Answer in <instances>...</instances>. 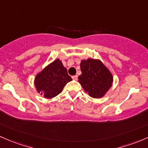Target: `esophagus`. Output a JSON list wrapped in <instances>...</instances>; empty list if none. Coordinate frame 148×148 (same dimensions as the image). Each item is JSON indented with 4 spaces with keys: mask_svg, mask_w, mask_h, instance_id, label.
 <instances>
[{
    "mask_svg": "<svg viewBox=\"0 0 148 148\" xmlns=\"http://www.w3.org/2000/svg\"><path fill=\"white\" fill-rule=\"evenodd\" d=\"M72 78H73V80H77V75H74V76H73Z\"/></svg>",
    "mask_w": 148,
    "mask_h": 148,
    "instance_id": "esophagus-1",
    "label": "esophagus"
}]
</instances>
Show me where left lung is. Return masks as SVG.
Instances as JSON below:
<instances>
[{"label":"left lung","mask_w":148,"mask_h":148,"mask_svg":"<svg viewBox=\"0 0 148 148\" xmlns=\"http://www.w3.org/2000/svg\"><path fill=\"white\" fill-rule=\"evenodd\" d=\"M82 74L78 82L88 95L93 98H100L111 88L113 77L109 70L100 60L88 58L80 62Z\"/></svg>","instance_id":"obj_1"}]
</instances>
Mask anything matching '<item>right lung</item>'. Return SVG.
Masks as SVG:
<instances>
[{"label": "right lung", "mask_w": 148, "mask_h": 148, "mask_svg": "<svg viewBox=\"0 0 148 148\" xmlns=\"http://www.w3.org/2000/svg\"><path fill=\"white\" fill-rule=\"evenodd\" d=\"M68 71L59 59L47 65L36 75L34 84L36 90L45 98H53L63 90L64 86L71 81Z\"/></svg>", "instance_id": "add662e5"}]
</instances>
